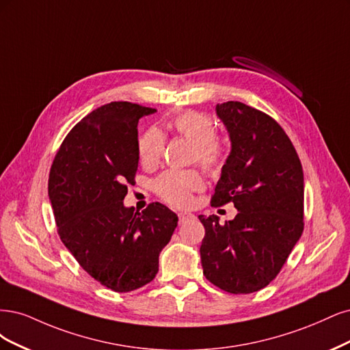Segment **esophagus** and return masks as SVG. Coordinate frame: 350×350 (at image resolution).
<instances>
[{"label":"esophagus","instance_id":"esophagus-1","mask_svg":"<svg viewBox=\"0 0 350 350\" xmlns=\"http://www.w3.org/2000/svg\"><path fill=\"white\" fill-rule=\"evenodd\" d=\"M191 218H195L193 213H189V212H180L178 213V222L180 224H185L186 221H189Z\"/></svg>","mask_w":350,"mask_h":350}]
</instances>
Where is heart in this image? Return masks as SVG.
I'll list each match as a JSON object with an SVG mask.
<instances>
[{
	"label": "heart",
	"instance_id": "heart-1",
	"mask_svg": "<svg viewBox=\"0 0 350 350\" xmlns=\"http://www.w3.org/2000/svg\"><path fill=\"white\" fill-rule=\"evenodd\" d=\"M170 128L185 139L193 144L191 161L198 163L209 173H219L227 161L228 150L217 137V125L204 113L195 110L176 115ZM165 146L164 133L155 128L146 129L138 142L139 160L144 165H154L161 160ZM204 178L196 170H168L154 180V191L168 205L185 208L191 204L193 191L204 189Z\"/></svg>",
	"mask_w": 350,
	"mask_h": 350
}]
</instances>
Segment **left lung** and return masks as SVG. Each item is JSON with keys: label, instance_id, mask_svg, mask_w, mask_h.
<instances>
[{"label": "left lung", "instance_id": "1", "mask_svg": "<svg viewBox=\"0 0 350 350\" xmlns=\"http://www.w3.org/2000/svg\"><path fill=\"white\" fill-rule=\"evenodd\" d=\"M231 152L211 205L234 204L232 221L199 215L205 278L230 294L267 286L304 231V173L299 157L279 123L241 101L217 105Z\"/></svg>", "mask_w": 350, "mask_h": 350}]
</instances>
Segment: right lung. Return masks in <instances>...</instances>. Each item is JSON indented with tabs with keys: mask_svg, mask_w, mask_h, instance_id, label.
<instances>
[{
	"mask_svg": "<svg viewBox=\"0 0 350 350\" xmlns=\"http://www.w3.org/2000/svg\"><path fill=\"white\" fill-rule=\"evenodd\" d=\"M154 111L129 101L93 110L66 135L49 173L62 243L90 276L115 292L150 284L178 221L159 202L141 213L123 205L138 170V122Z\"/></svg>",
	"mask_w": 350,
	"mask_h": 350,
	"instance_id": "add662e5",
	"label": "right lung"
}]
</instances>
